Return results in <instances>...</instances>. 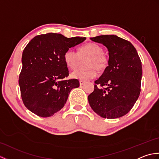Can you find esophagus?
Wrapping results in <instances>:
<instances>
[{"instance_id":"esophagus-1","label":"esophagus","mask_w":159,"mask_h":159,"mask_svg":"<svg viewBox=\"0 0 159 159\" xmlns=\"http://www.w3.org/2000/svg\"><path fill=\"white\" fill-rule=\"evenodd\" d=\"M79 83H80V85H83L85 83V81H83V80H80Z\"/></svg>"}]
</instances>
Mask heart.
<instances>
[{"instance_id": "heart-1", "label": "heart", "mask_w": 159, "mask_h": 159, "mask_svg": "<svg viewBox=\"0 0 159 159\" xmlns=\"http://www.w3.org/2000/svg\"><path fill=\"white\" fill-rule=\"evenodd\" d=\"M103 49L96 43H88L79 47V52L73 49L67 50L64 54V61L69 68L75 70L79 66L80 60L88 57L86 60L85 70H78L71 74V77L87 81L97 76V70L101 71L105 68L107 58L104 55Z\"/></svg>"}]
</instances>
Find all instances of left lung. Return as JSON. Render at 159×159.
I'll use <instances>...</instances> for the list:
<instances>
[{"mask_svg":"<svg viewBox=\"0 0 159 159\" xmlns=\"http://www.w3.org/2000/svg\"><path fill=\"white\" fill-rule=\"evenodd\" d=\"M91 40L107 47L109 65L88 96L89 105L103 118L122 117L131 110L140 94L142 66L139 57L130 42L117 35H100ZM103 86L105 89L102 88Z\"/></svg>","mask_w":159,"mask_h":159,"instance_id":"1","label":"left lung"}]
</instances>
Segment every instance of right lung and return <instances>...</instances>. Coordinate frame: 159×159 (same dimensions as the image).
<instances>
[{"label": "right lung", "mask_w": 159, "mask_h": 159, "mask_svg": "<svg viewBox=\"0 0 159 159\" xmlns=\"http://www.w3.org/2000/svg\"><path fill=\"white\" fill-rule=\"evenodd\" d=\"M85 38H67L59 33L37 35L24 49L19 85L23 103L37 116H53L65 105L71 90L79 87L77 79L64 80L69 71L64 54Z\"/></svg>", "instance_id": "1"}]
</instances>
